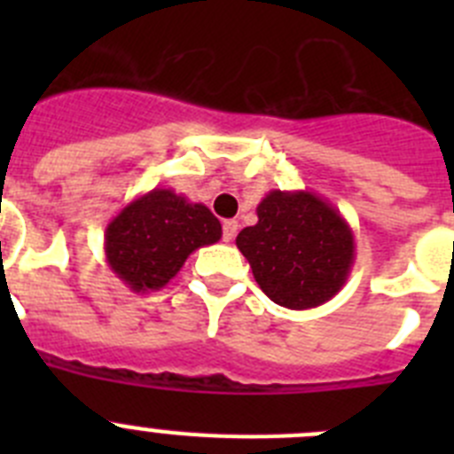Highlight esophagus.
Returning <instances> with one entry per match:
<instances>
[{
	"instance_id": "obj_1",
	"label": "esophagus",
	"mask_w": 454,
	"mask_h": 454,
	"mask_svg": "<svg viewBox=\"0 0 454 454\" xmlns=\"http://www.w3.org/2000/svg\"><path fill=\"white\" fill-rule=\"evenodd\" d=\"M236 231H239V223L236 220H224L223 223V239L230 243V240H234Z\"/></svg>"
}]
</instances>
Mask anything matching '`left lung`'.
Listing matches in <instances>:
<instances>
[{
  "label": "left lung",
  "mask_w": 454,
  "mask_h": 454,
  "mask_svg": "<svg viewBox=\"0 0 454 454\" xmlns=\"http://www.w3.org/2000/svg\"><path fill=\"white\" fill-rule=\"evenodd\" d=\"M256 215V224L236 236V247L272 302L304 311L346 286L355 234L339 208L311 191H270Z\"/></svg>",
  "instance_id": "8db88e82"
}]
</instances>
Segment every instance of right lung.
I'll use <instances>...</instances> for the list:
<instances>
[{"label": "right lung", "instance_id": "right-lung-1", "mask_svg": "<svg viewBox=\"0 0 454 454\" xmlns=\"http://www.w3.org/2000/svg\"><path fill=\"white\" fill-rule=\"evenodd\" d=\"M223 236L220 220L204 204L172 188H152L120 208L104 231L108 268L134 293L166 286L198 247Z\"/></svg>", "mask_w": 454, "mask_h": 454}]
</instances>
